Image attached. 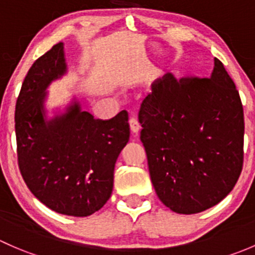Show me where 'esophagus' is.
Wrapping results in <instances>:
<instances>
[{
    "label": "esophagus",
    "mask_w": 255,
    "mask_h": 255,
    "mask_svg": "<svg viewBox=\"0 0 255 255\" xmlns=\"http://www.w3.org/2000/svg\"><path fill=\"white\" fill-rule=\"evenodd\" d=\"M129 125H130V129H132V132L134 133V134H137L140 129V125H139V121H138L137 116H135L134 113H132V115H130Z\"/></svg>",
    "instance_id": "1"
}]
</instances>
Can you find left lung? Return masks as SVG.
<instances>
[{
	"label": "left lung",
	"instance_id": "left-lung-1",
	"mask_svg": "<svg viewBox=\"0 0 255 255\" xmlns=\"http://www.w3.org/2000/svg\"><path fill=\"white\" fill-rule=\"evenodd\" d=\"M138 120L151 182L166 207L199 213L232 191L243 166L244 115L217 58L208 78L155 80Z\"/></svg>",
	"mask_w": 255,
	"mask_h": 255
}]
</instances>
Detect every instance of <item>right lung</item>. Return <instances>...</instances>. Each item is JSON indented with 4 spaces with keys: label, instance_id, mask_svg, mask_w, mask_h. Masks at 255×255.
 <instances>
[{
    "label": "right lung",
    "instance_id": "obj_1",
    "mask_svg": "<svg viewBox=\"0 0 255 255\" xmlns=\"http://www.w3.org/2000/svg\"><path fill=\"white\" fill-rule=\"evenodd\" d=\"M65 73L63 43L28 71L14 112L18 166L42 204L61 215L86 217L112 194L116 160L129 140L128 112L95 120L75 102L65 113L47 120L45 90Z\"/></svg>",
    "mask_w": 255,
    "mask_h": 255
}]
</instances>
